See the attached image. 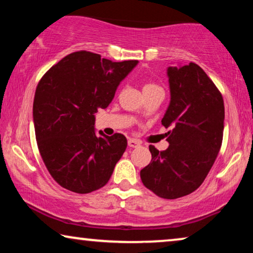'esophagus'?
I'll list each match as a JSON object with an SVG mask.
<instances>
[{
    "mask_svg": "<svg viewBox=\"0 0 253 253\" xmlns=\"http://www.w3.org/2000/svg\"><path fill=\"white\" fill-rule=\"evenodd\" d=\"M127 146H129V147H139L140 143L136 139H129V140H127Z\"/></svg>",
    "mask_w": 253,
    "mask_h": 253,
    "instance_id": "obj_1",
    "label": "esophagus"
}]
</instances>
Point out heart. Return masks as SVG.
<instances>
[{
	"mask_svg": "<svg viewBox=\"0 0 253 253\" xmlns=\"http://www.w3.org/2000/svg\"><path fill=\"white\" fill-rule=\"evenodd\" d=\"M160 88V86H158L157 84H153V83H146V84L143 85V92H148L152 91V89H157Z\"/></svg>",
	"mask_w": 253,
	"mask_h": 253,
	"instance_id": "1",
	"label": "heart"
}]
</instances>
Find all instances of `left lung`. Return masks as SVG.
Listing matches in <instances>:
<instances>
[{"label": "left lung", "mask_w": 253, "mask_h": 253, "mask_svg": "<svg viewBox=\"0 0 253 253\" xmlns=\"http://www.w3.org/2000/svg\"><path fill=\"white\" fill-rule=\"evenodd\" d=\"M170 103L161 123L169 146L150 145L152 160L140 170L143 184L165 199L190 195L202 185L219 154L224 127L223 98L196 63L169 67Z\"/></svg>", "instance_id": "8db88e82"}]
</instances>
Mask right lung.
<instances>
[{
	"label": "right lung",
	"mask_w": 253,
	"mask_h": 253,
	"mask_svg": "<svg viewBox=\"0 0 253 253\" xmlns=\"http://www.w3.org/2000/svg\"><path fill=\"white\" fill-rule=\"evenodd\" d=\"M137 63L81 50L62 58L40 79L33 101L37 144L62 188L89 193L108 183L127 141L122 133L96 136L94 114L108 107Z\"/></svg>",
	"instance_id": "obj_1"
}]
</instances>
